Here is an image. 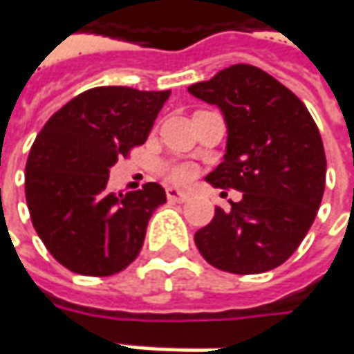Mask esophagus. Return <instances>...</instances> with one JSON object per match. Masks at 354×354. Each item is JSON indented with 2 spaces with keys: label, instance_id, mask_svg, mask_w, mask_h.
I'll list each match as a JSON object with an SVG mask.
<instances>
[{
  "label": "esophagus",
  "instance_id": "obj_1",
  "mask_svg": "<svg viewBox=\"0 0 354 354\" xmlns=\"http://www.w3.org/2000/svg\"><path fill=\"white\" fill-rule=\"evenodd\" d=\"M166 198H168L170 201H178V203H184V201L189 200V194H188V192H184V189L168 188V189H166Z\"/></svg>",
  "mask_w": 354,
  "mask_h": 354
}]
</instances>
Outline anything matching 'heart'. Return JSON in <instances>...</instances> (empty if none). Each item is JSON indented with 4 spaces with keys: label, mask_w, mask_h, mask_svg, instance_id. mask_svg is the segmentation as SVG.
I'll return each instance as SVG.
<instances>
[{
    "label": "heart",
    "mask_w": 354,
    "mask_h": 354,
    "mask_svg": "<svg viewBox=\"0 0 354 354\" xmlns=\"http://www.w3.org/2000/svg\"><path fill=\"white\" fill-rule=\"evenodd\" d=\"M166 178L170 182H176V184H182V182H188L192 178V168L186 165H170L165 168Z\"/></svg>",
    "instance_id": "obj_1"
}]
</instances>
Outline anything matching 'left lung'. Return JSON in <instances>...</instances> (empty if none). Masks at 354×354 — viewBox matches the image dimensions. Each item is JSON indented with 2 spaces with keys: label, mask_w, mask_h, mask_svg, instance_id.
Returning <instances> with one entry per match:
<instances>
[{
  "label": "left lung",
  "mask_w": 354,
  "mask_h": 354,
  "mask_svg": "<svg viewBox=\"0 0 354 354\" xmlns=\"http://www.w3.org/2000/svg\"><path fill=\"white\" fill-rule=\"evenodd\" d=\"M188 92L219 107L227 127L223 162L205 180L243 200L215 207L194 235L201 257L233 274L272 270L298 249L325 189V151L308 107L261 68L235 64Z\"/></svg>",
  "instance_id": "left-lung-1"
}]
</instances>
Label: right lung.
Segmentation results:
<instances>
[{
	"label": "right lung",
	"mask_w": 354,
	"mask_h": 354,
	"mask_svg": "<svg viewBox=\"0 0 354 354\" xmlns=\"http://www.w3.org/2000/svg\"><path fill=\"white\" fill-rule=\"evenodd\" d=\"M170 92L125 86L86 90L60 107L32 142L25 196L35 231L68 270L111 276L139 257L160 184L109 194V168L142 145Z\"/></svg>",
	"instance_id": "obj_1"
}]
</instances>
